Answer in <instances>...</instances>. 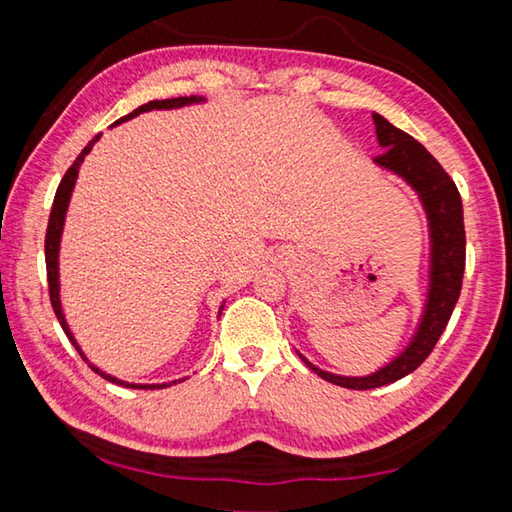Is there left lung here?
Here are the masks:
<instances>
[{"label": "left lung", "mask_w": 512, "mask_h": 512, "mask_svg": "<svg viewBox=\"0 0 512 512\" xmlns=\"http://www.w3.org/2000/svg\"><path fill=\"white\" fill-rule=\"evenodd\" d=\"M377 128V140L384 153L377 155L375 162L402 176L415 192L429 216L431 230V287L424 309L420 329L413 341L400 357L388 363L368 377H341L316 368L300 354V359L316 372L318 377L332 381L336 386L352 388V391H368V388L386 386L413 372L436 348L440 334L452 318L456 300L461 296L463 273H465V225H463V203L454 180L440 167L438 160L413 140L409 133L395 128L391 121L381 115H372Z\"/></svg>", "instance_id": "obj_1"}]
</instances>
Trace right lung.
<instances>
[{
    "instance_id": "obj_1",
    "label": "right lung",
    "mask_w": 512,
    "mask_h": 512,
    "mask_svg": "<svg viewBox=\"0 0 512 512\" xmlns=\"http://www.w3.org/2000/svg\"><path fill=\"white\" fill-rule=\"evenodd\" d=\"M203 101L201 97H176V99H162V101H149L144 103V106H140L137 110H133L131 115L121 117L119 121H115V124H121V121L126 119H133L137 115H142V112H149V110H167V108H180V106H187V103H198ZM99 140V135L94 137V140H90V144L85 146V149L79 153V158L74 160L72 167H69L65 171L63 180H60V185L56 189V196H54V205H51V214H49V223H47V237H45V262H47V282H49V300H51V307H54V314L58 318L60 327H63V332L67 334V339L72 341V345L76 348V352L81 354V357L85 359V354L81 352L79 343L74 341L72 332H69L67 327V320L63 316V309H60V289H58V248H60V235H63V223H65V212H67V205H69V196H72V189H74V183H76V176H79V167L85 155H88L92 151L94 142ZM223 309V307H221ZM88 361V359H85ZM90 368L97 372V375H101L103 379L112 381V384H119V386H126V388H151V391H155V388H167L169 384H126V381H121L117 377L112 375H106V372L99 370L97 366ZM180 381V379H178ZM171 384H176V381H171Z\"/></svg>"
}]
</instances>
